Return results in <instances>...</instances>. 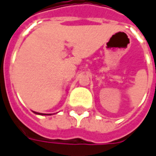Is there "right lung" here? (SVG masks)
Returning <instances> with one entry per match:
<instances>
[{
	"mask_svg": "<svg viewBox=\"0 0 156 156\" xmlns=\"http://www.w3.org/2000/svg\"><path fill=\"white\" fill-rule=\"evenodd\" d=\"M34 113H36V114L38 115H51V114H45V113H39V112H33Z\"/></svg>",
	"mask_w": 156,
	"mask_h": 156,
	"instance_id": "obj_1",
	"label": "right lung"
}]
</instances>
